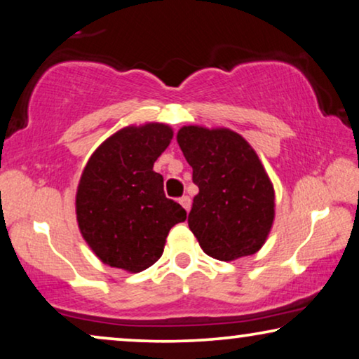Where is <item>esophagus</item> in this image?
<instances>
[{
	"instance_id": "obj_1",
	"label": "esophagus",
	"mask_w": 359,
	"mask_h": 359,
	"mask_svg": "<svg viewBox=\"0 0 359 359\" xmlns=\"http://www.w3.org/2000/svg\"><path fill=\"white\" fill-rule=\"evenodd\" d=\"M180 204L186 209V212H189V209H191V198H189V196H183V198H180Z\"/></svg>"
}]
</instances>
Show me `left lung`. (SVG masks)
Listing matches in <instances>:
<instances>
[{
  "label": "left lung",
  "instance_id": "8db88e82",
  "mask_svg": "<svg viewBox=\"0 0 359 359\" xmlns=\"http://www.w3.org/2000/svg\"><path fill=\"white\" fill-rule=\"evenodd\" d=\"M176 140L199 188L188 225L201 248L220 262L257 253L274 219V189L258 155L229 129L186 126Z\"/></svg>",
  "mask_w": 359,
  "mask_h": 359
}]
</instances>
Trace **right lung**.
<instances>
[{
  "mask_svg": "<svg viewBox=\"0 0 359 359\" xmlns=\"http://www.w3.org/2000/svg\"><path fill=\"white\" fill-rule=\"evenodd\" d=\"M165 124L126 127L91 155L76 191L83 238L109 266L144 271L163 253L170 229L186 210L163 191L154 163L170 145Z\"/></svg>",
  "mask_w": 359,
  "mask_h": 359,
  "instance_id": "add662e5",
  "label": "right lung"
}]
</instances>
